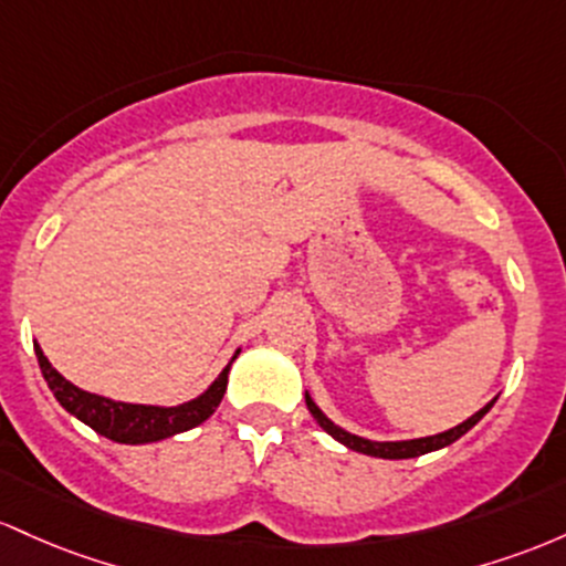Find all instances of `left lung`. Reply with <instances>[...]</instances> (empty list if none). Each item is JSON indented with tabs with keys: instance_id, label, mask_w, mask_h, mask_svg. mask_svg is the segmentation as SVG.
<instances>
[{
	"instance_id": "1",
	"label": "left lung",
	"mask_w": 566,
	"mask_h": 566,
	"mask_svg": "<svg viewBox=\"0 0 566 566\" xmlns=\"http://www.w3.org/2000/svg\"><path fill=\"white\" fill-rule=\"evenodd\" d=\"M304 401H307V409H310V415L315 417V422L321 424V428L326 430L328 436L336 438V441L345 443L347 449H353V452H360V454H368V457H382V460H409V457H420V454L436 452V449H443V447H449V443H454L457 438L465 436L468 430H471L473 424L479 422L489 409H492L497 398H492V401H489L484 409L475 411L473 417H468V420L457 424V428H449V430H443V433H436V436L411 438V441H368V438L353 436V433H347V430H342L339 424H334L332 420H328V417L323 415L321 409H317L313 398H310V392H304Z\"/></svg>"
}]
</instances>
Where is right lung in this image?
I'll use <instances>...</instances> for the list:
<instances>
[{
	"mask_svg": "<svg viewBox=\"0 0 566 566\" xmlns=\"http://www.w3.org/2000/svg\"><path fill=\"white\" fill-rule=\"evenodd\" d=\"M36 360H40L42 377L53 390L55 401H59L69 415L77 417L80 422H85L87 428H93L95 433L106 436L109 441L117 443H155L163 438H170L184 430L198 428L200 422H206L213 415L216 406L221 403L227 390V374H230L232 360L238 358L240 350H234L230 364L221 368L219 377L213 379L211 387L192 401L179 403V406H144V403H123L112 401V398L95 396V392L80 390L77 385L69 382L63 374H59L44 358L42 347L34 345Z\"/></svg>",
	"mask_w": 566,
	"mask_h": 566,
	"instance_id": "obj_1",
	"label": "right lung"
}]
</instances>
